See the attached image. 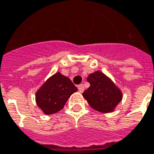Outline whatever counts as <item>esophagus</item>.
<instances>
[{"instance_id":"esophagus-1","label":"esophagus","mask_w":154,"mask_h":154,"mask_svg":"<svg viewBox=\"0 0 154 154\" xmlns=\"http://www.w3.org/2000/svg\"><path fill=\"white\" fill-rule=\"evenodd\" d=\"M77 88H78V91L80 92H83V91H84V85L83 84H80L77 86Z\"/></svg>"}]
</instances>
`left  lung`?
<instances>
[{
	"mask_svg": "<svg viewBox=\"0 0 154 154\" xmlns=\"http://www.w3.org/2000/svg\"><path fill=\"white\" fill-rule=\"evenodd\" d=\"M90 87L82 95L88 104L101 112H111L122 100V92L110 78L99 71L88 77Z\"/></svg>",
	"mask_w": 154,
	"mask_h": 154,
	"instance_id": "8db88e82",
	"label": "left lung"
}]
</instances>
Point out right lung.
I'll use <instances>...</instances> for the list:
<instances>
[{"mask_svg":"<svg viewBox=\"0 0 154 154\" xmlns=\"http://www.w3.org/2000/svg\"><path fill=\"white\" fill-rule=\"evenodd\" d=\"M77 91V88L68 77L57 72L37 91L36 104L45 114H53L62 109L70 96Z\"/></svg>","mask_w":154,"mask_h":154,"instance_id":"1","label":"right lung"}]
</instances>
